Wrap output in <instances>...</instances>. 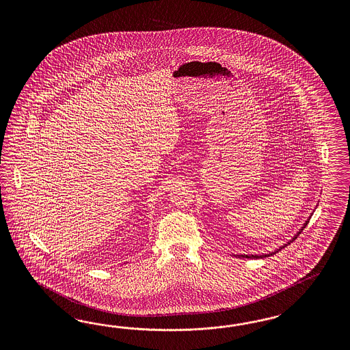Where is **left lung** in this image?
I'll return each instance as SVG.
<instances>
[{
  "mask_svg": "<svg viewBox=\"0 0 350 350\" xmlns=\"http://www.w3.org/2000/svg\"><path fill=\"white\" fill-rule=\"evenodd\" d=\"M306 224H307V222L304 223V226H303V228H304V227H306ZM303 228H301V231H303ZM301 231H299V233L301 232ZM299 233H297V234H299ZM295 239H297V236H295V237H294V239H293V240H295ZM288 244H290V243H288ZM285 246H286V245H285ZM285 246H281V247H280V249H277V252H278V250H281V249H282V247H285ZM277 252H273V253H271V254L240 255V256H243V258H252V259H253V258H254V259H258V258H265V256H269V255H273V254H275V253H277Z\"/></svg>",
  "mask_w": 350,
  "mask_h": 350,
  "instance_id": "1",
  "label": "left lung"
}]
</instances>
